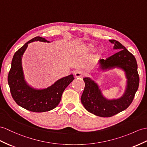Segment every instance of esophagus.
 Masks as SVG:
<instances>
[{
  "label": "esophagus",
  "instance_id": "1",
  "mask_svg": "<svg viewBox=\"0 0 147 147\" xmlns=\"http://www.w3.org/2000/svg\"><path fill=\"white\" fill-rule=\"evenodd\" d=\"M84 76V74L83 73V71L78 70V71H76V72L74 73V76L76 77V78H83Z\"/></svg>",
  "mask_w": 147,
  "mask_h": 147
}]
</instances>
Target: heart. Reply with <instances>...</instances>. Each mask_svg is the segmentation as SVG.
Segmentation results:
<instances>
[{
  "label": "heart",
  "mask_w": 147,
  "mask_h": 147,
  "mask_svg": "<svg viewBox=\"0 0 147 147\" xmlns=\"http://www.w3.org/2000/svg\"><path fill=\"white\" fill-rule=\"evenodd\" d=\"M89 49H92V46L91 45H89Z\"/></svg>",
  "instance_id": "1"
}]
</instances>
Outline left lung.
Wrapping results in <instances>:
<instances>
[{
	"instance_id": "8db88e82",
	"label": "left lung",
	"mask_w": 147,
	"mask_h": 147,
	"mask_svg": "<svg viewBox=\"0 0 147 147\" xmlns=\"http://www.w3.org/2000/svg\"><path fill=\"white\" fill-rule=\"evenodd\" d=\"M114 44L113 48L120 51L106 60L99 61L100 68L106 70L118 67L126 74L127 86L126 91L121 98L109 100L104 98L97 84L90 78H84L85 88L81 96L82 103L88 112L101 117H110L127 109L134 98L139 86V75L137 63L134 55L119 42L109 40Z\"/></svg>"
}]
</instances>
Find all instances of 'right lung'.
I'll list each match as a JSON object with an SVG mask.
<instances>
[{
    "label": "right lung",
    "instance_id": "right-lung-1",
    "mask_svg": "<svg viewBox=\"0 0 147 147\" xmlns=\"http://www.w3.org/2000/svg\"><path fill=\"white\" fill-rule=\"evenodd\" d=\"M38 40L49 42L43 37H35L15 53L8 75V84L12 98L17 105L31 112H44L55 109L59 105L64 90L74 77L73 75L63 77L51 87L42 90H36L26 84L22 68V57L28 44Z\"/></svg>",
    "mask_w": 147,
    "mask_h": 147
}]
</instances>
